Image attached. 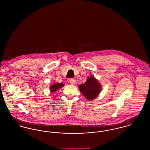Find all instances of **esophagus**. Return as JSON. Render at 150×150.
Listing matches in <instances>:
<instances>
[{
	"label": "esophagus",
	"mask_w": 150,
	"mask_h": 150,
	"mask_svg": "<svg viewBox=\"0 0 150 150\" xmlns=\"http://www.w3.org/2000/svg\"><path fill=\"white\" fill-rule=\"evenodd\" d=\"M76 80L74 79H70V80H69V82H70V83L71 84H73V85H74V84H75L76 83Z\"/></svg>",
	"instance_id": "obj_1"
}]
</instances>
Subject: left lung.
Instances as JSON below:
<instances>
[{
  "label": "left lung",
  "instance_id": "8db88e82",
  "mask_svg": "<svg viewBox=\"0 0 150 150\" xmlns=\"http://www.w3.org/2000/svg\"><path fill=\"white\" fill-rule=\"evenodd\" d=\"M81 92L87 100H93L96 98L101 91V85L99 81L94 76H89L83 84L79 86Z\"/></svg>",
  "mask_w": 150,
  "mask_h": 150
}]
</instances>
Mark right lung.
<instances>
[{
  "label": "right lung",
  "mask_w": 150,
  "mask_h": 150,
  "mask_svg": "<svg viewBox=\"0 0 150 150\" xmlns=\"http://www.w3.org/2000/svg\"><path fill=\"white\" fill-rule=\"evenodd\" d=\"M64 84L62 83H56L50 86V92H56L58 89L62 88L64 86Z\"/></svg>",
  "instance_id": "right-lung-1"
}]
</instances>
